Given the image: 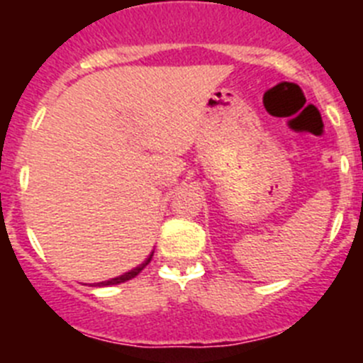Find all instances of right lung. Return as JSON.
<instances>
[{
	"label": "right lung",
	"instance_id": "add662e5",
	"mask_svg": "<svg viewBox=\"0 0 363 363\" xmlns=\"http://www.w3.org/2000/svg\"><path fill=\"white\" fill-rule=\"evenodd\" d=\"M152 255H154V251H152ZM152 255H150L149 258H147L145 262H143V264H140L136 269H133V271L125 272V274H121V277L111 278V280H107V281H99V284H96V287H107V285H118V284H123V281H127V280H133L134 277H138V274H140V272H142L143 269L147 267V265H149V262H150V258H152Z\"/></svg>",
	"mask_w": 363,
	"mask_h": 363
}]
</instances>
